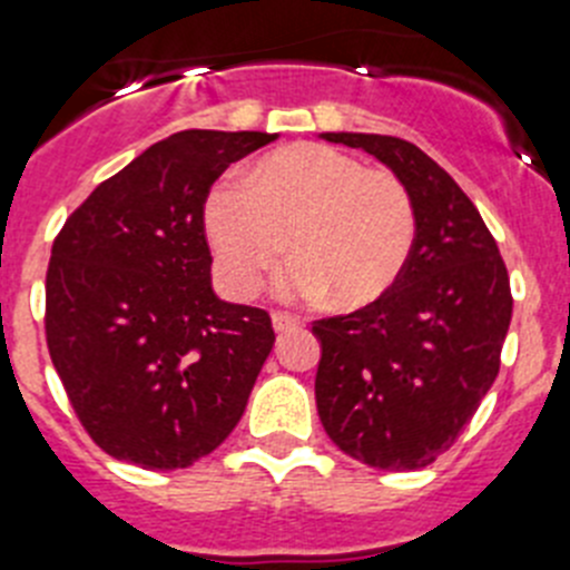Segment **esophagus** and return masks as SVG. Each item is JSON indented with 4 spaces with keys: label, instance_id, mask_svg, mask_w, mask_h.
<instances>
[{
    "label": "esophagus",
    "instance_id": "1",
    "mask_svg": "<svg viewBox=\"0 0 570 570\" xmlns=\"http://www.w3.org/2000/svg\"><path fill=\"white\" fill-rule=\"evenodd\" d=\"M271 322H274V331L276 334H288V331L299 328V320L291 314H274L271 316Z\"/></svg>",
    "mask_w": 570,
    "mask_h": 570
}]
</instances>
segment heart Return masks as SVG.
I'll return each mask as SVG.
<instances>
[{
    "label": "heart",
    "instance_id": "1",
    "mask_svg": "<svg viewBox=\"0 0 570 570\" xmlns=\"http://www.w3.org/2000/svg\"><path fill=\"white\" fill-rule=\"evenodd\" d=\"M205 234L223 288L248 299L285 254L288 296L340 311L380 302L405 274L416 242V205L400 176L356 156L296 145L265 156L248 183L210 194Z\"/></svg>",
    "mask_w": 570,
    "mask_h": 570
}]
</instances>
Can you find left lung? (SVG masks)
Masks as SVG:
<instances>
[{"label": "left lung", "mask_w": 570, "mask_h": 570, "mask_svg": "<svg viewBox=\"0 0 570 570\" xmlns=\"http://www.w3.org/2000/svg\"><path fill=\"white\" fill-rule=\"evenodd\" d=\"M376 156L416 205L405 274L380 302L316 320V411L347 456L416 471L445 454L500 374L511 325L505 262L460 185L414 142L322 134Z\"/></svg>", "instance_id": "left-lung-1"}]
</instances>
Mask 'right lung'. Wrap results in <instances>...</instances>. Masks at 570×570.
<instances>
[{
	"mask_svg": "<svg viewBox=\"0 0 570 570\" xmlns=\"http://www.w3.org/2000/svg\"><path fill=\"white\" fill-rule=\"evenodd\" d=\"M262 130H179L105 179L50 250L45 336L90 440L150 471L188 468L245 414L271 316L210 288L205 199Z\"/></svg>",
	"mask_w": 570,
	"mask_h": 570,
	"instance_id": "add662e5",
	"label": "right lung"
}]
</instances>
